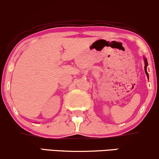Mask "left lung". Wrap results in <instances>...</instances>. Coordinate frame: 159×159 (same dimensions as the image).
Masks as SVG:
<instances>
[{"label":"left lung","instance_id":"obj_1","mask_svg":"<svg viewBox=\"0 0 159 159\" xmlns=\"http://www.w3.org/2000/svg\"><path fill=\"white\" fill-rule=\"evenodd\" d=\"M144 62H145V66H144V71H145V73L147 74V76H148V77H149L148 71H147V66H148V61H147V59H144Z\"/></svg>","mask_w":159,"mask_h":159}]
</instances>
